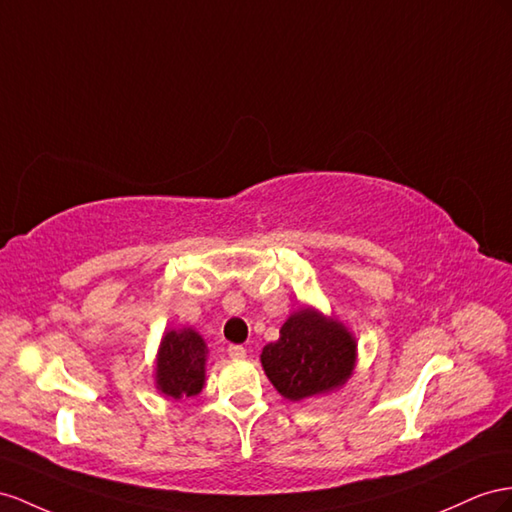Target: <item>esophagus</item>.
Masks as SVG:
<instances>
[{
  "mask_svg": "<svg viewBox=\"0 0 512 512\" xmlns=\"http://www.w3.org/2000/svg\"><path fill=\"white\" fill-rule=\"evenodd\" d=\"M227 352H229V357H233V359L246 357V348H244V346H238V344H231V346L227 348Z\"/></svg>",
  "mask_w": 512,
  "mask_h": 512,
  "instance_id": "34e87169",
  "label": "esophagus"
}]
</instances>
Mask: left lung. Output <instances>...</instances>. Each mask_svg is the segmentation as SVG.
I'll use <instances>...</instances> for the list:
<instances>
[{
	"label": "left lung",
	"instance_id": "obj_1",
	"mask_svg": "<svg viewBox=\"0 0 512 512\" xmlns=\"http://www.w3.org/2000/svg\"><path fill=\"white\" fill-rule=\"evenodd\" d=\"M357 344L339 322L303 309L281 326V337L261 350L270 383L287 400L318 396L346 383Z\"/></svg>",
	"mask_w": 512,
	"mask_h": 512
}]
</instances>
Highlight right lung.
<instances>
[{
  "label": "right lung",
  "instance_id": "obj_1",
  "mask_svg": "<svg viewBox=\"0 0 512 512\" xmlns=\"http://www.w3.org/2000/svg\"><path fill=\"white\" fill-rule=\"evenodd\" d=\"M205 383V342L190 329L168 331L157 355V387L168 398H192Z\"/></svg>",
  "mask_w": 512,
  "mask_h": 512
}]
</instances>
